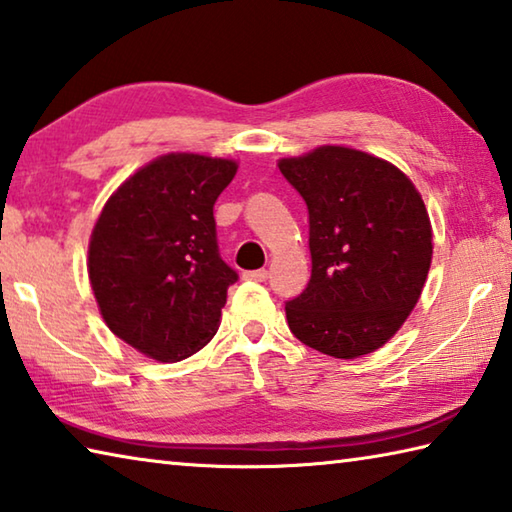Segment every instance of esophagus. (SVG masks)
I'll use <instances>...</instances> for the list:
<instances>
[{"label":"esophagus","mask_w":512,"mask_h":512,"mask_svg":"<svg viewBox=\"0 0 512 512\" xmlns=\"http://www.w3.org/2000/svg\"><path fill=\"white\" fill-rule=\"evenodd\" d=\"M266 277H268L266 268H259V271L244 273V280H250V282H266Z\"/></svg>","instance_id":"34e87169"}]
</instances>
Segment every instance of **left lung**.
Returning <instances> with one entry per match:
<instances>
[{
    "mask_svg": "<svg viewBox=\"0 0 512 512\" xmlns=\"http://www.w3.org/2000/svg\"><path fill=\"white\" fill-rule=\"evenodd\" d=\"M277 165L309 210L311 280L286 302L288 329L333 358L376 351L401 329L430 271L421 194L392 163L349 147Z\"/></svg>",
    "mask_w": 512,
    "mask_h": 512,
    "instance_id": "obj_1",
    "label": "left lung"
}]
</instances>
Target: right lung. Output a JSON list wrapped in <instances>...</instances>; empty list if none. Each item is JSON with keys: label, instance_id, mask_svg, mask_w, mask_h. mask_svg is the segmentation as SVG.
I'll return each mask as SVG.
<instances>
[{"label": "right lung", "instance_id": "right-lung-1", "mask_svg": "<svg viewBox=\"0 0 512 512\" xmlns=\"http://www.w3.org/2000/svg\"><path fill=\"white\" fill-rule=\"evenodd\" d=\"M237 163L167 154L111 194L91 232L89 280L107 327L145 356L176 362L215 336L228 286L215 201Z\"/></svg>", "mask_w": 512, "mask_h": 512}]
</instances>
